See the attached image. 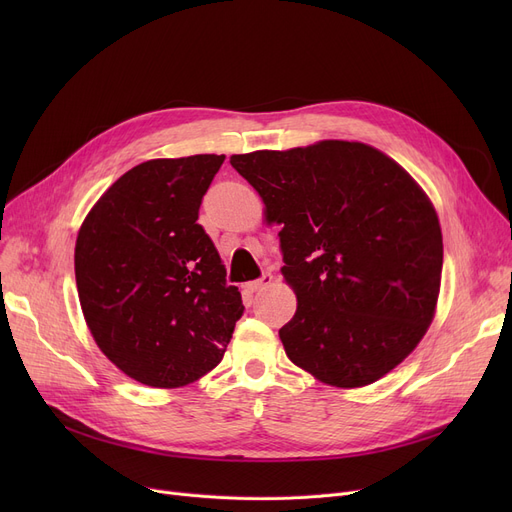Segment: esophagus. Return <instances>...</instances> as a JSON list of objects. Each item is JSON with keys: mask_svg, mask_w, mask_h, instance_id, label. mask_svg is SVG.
<instances>
[{"mask_svg": "<svg viewBox=\"0 0 512 512\" xmlns=\"http://www.w3.org/2000/svg\"><path fill=\"white\" fill-rule=\"evenodd\" d=\"M272 282H274V276H272L270 272H263L259 280H253V282L247 284V290L257 292V290H263V288H267V286H272Z\"/></svg>", "mask_w": 512, "mask_h": 512, "instance_id": "34e87169", "label": "esophagus"}]
</instances>
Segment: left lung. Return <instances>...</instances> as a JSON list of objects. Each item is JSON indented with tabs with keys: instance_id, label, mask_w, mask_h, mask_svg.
<instances>
[{
	"instance_id": "8db88e82",
	"label": "left lung",
	"mask_w": 512,
	"mask_h": 512,
	"mask_svg": "<svg viewBox=\"0 0 512 512\" xmlns=\"http://www.w3.org/2000/svg\"><path fill=\"white\" fill-rule=\"evenodd\" d=\"M282 224L284 280L297 313L280 328L288 359L319 382L361 388L394 369L434 319L442 230L434 205L394 159L321 141L230 157Z\"/></svg>"
}]
</instances>
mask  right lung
<instances>
[{"label": "right lung", "instance_id": "obj_1", "mask_svg": "<svg viewBox=\"0 0 512 512\" xmlns=\"http://www.w3.org/2000/svg\"><path fill=\"white\" fill-rule=\"evenodd\" d=\"M224 155L149 159L120 176L78 230L80 307L128 378L153 388L199 380L226 353L245 305L199 220Z\"/></svg>", "mask_w": 512, "mask_h": 512}]
</instances>
